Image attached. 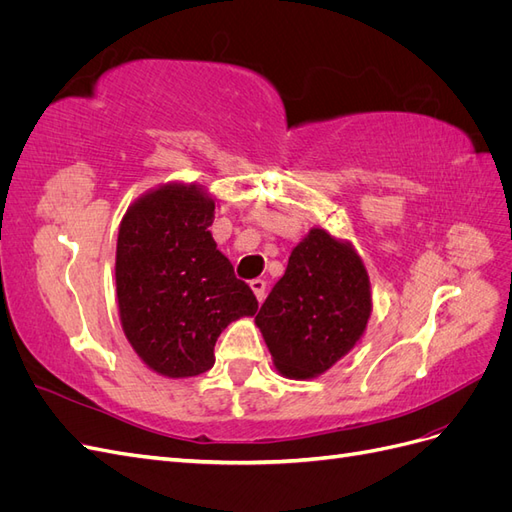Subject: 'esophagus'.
Instances as JSON below:
<instances>
[{
  "instance_id": "34e87169",
  "label": "esophagus",
  "mask_w": 512,
  "mask_h": 512,
  "mask_svg": "<svg viewBox=\"0 0 512 512\" xmlns=\"http://www.w3.org/2000/svg\"><path fill=\"white\" fill-rule=\"evenodd\" d=\"M250 286H252V290H254L258 301L265 299V294H267V282H265V280H252Z\"/></svg>"
}]
</instances>
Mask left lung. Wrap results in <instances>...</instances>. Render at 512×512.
Masks as SVG:
<instances>
[{
	"label": "left lung",
	"instance_id": "left-lung-1",
	"mask_svg": "<svg viewBox=\"0 0 512 512\" xmlns=\"http://www.w3.org/2000/svg\"><path fill=\"white\" fill-rule=\"evenodd\" d=\"M371 314L369 277L348 243L322 228L294 247L286 273L256 314L273 363L288 378H314L359 342Z\"/></svg>",
	"mask_w": 512,
	"mask_h": 512
}]
</instances>
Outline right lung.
<instances>
[{"label": "right lung", "mask_w": 512, "mask_h": 512, "mask_svg": "<svg viewBox=\"0 0 512 512\" xmlns=\"http://www.w3.org/2000/svg\"><path fill=\"white\" fill-rule=\"evenodd\" d=\"M215 200L168 183L138 198L117 237V301L128 342L162 376L211 369L213 346L232 320L254 316L252 288L237 280L209 226Z\"/></svg>", "instance_id": "add662e5"}]
</instances>
